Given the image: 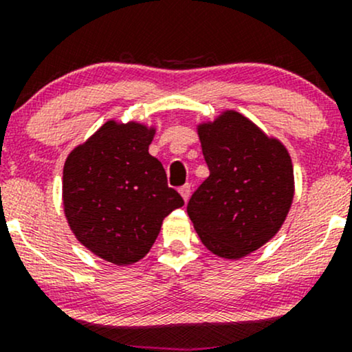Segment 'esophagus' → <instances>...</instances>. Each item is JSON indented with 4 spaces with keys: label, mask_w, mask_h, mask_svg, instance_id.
<instances>
[{
    "label": "esophagus",
    "mask_w": 352,
    "mask_h": 352,
    "mask_svg": "<svg viewBox=\"0 0 352 352\" xmlns=\"http://www.w3.org/2000/svg\"><path fill=\"white\" fill-rule=\"evenodd\" d=\"M180 195H182V199H184V201H188V199H190V185L187 184V185H184V187H180Z\"/></svg>",
    "instance_id": "obj_1"
}]
</instances>
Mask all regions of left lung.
<instances>
[{
	"label": "left lung",
	"mask_w": 352,
	"mask_h": 352,
	"mask_svg": "<svg viewBox=\"0 0 352 352\" xmlns=\"http://www.w3.org/2000/svg\"><path fill=\"white\" fill-rule=\"evenodd\" d=\"M208 179L193 192L187 213L217 256L240 260L270 241L294 195L288 151L240 112L225 111L199 125Z\"/></svg>",
	"instance_id": "left-lung-1"
}]
</instances>
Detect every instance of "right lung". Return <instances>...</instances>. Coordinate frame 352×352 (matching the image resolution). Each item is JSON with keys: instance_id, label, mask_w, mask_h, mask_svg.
<instances>
[{"instance_id": "obj_1", "label": "right lung", "mask_w": 352, "mask_h": 352, "mask_svg": "<svg viewBox=\"0 0 352 352\" xmlns=\"http://www.w3.org/2000/svg\"><path fill=\"white\" fill-rule=\"evenodd\" d=\"M153 135L155 129L144 124L107 120L64 164L63 205L72 233L119 266L144 258L164 218L184 205L148 153Z\"/></svg>"}]
</instances>
